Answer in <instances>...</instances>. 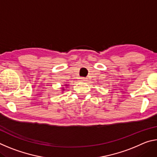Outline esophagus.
<instances>
[{
  "label": "esophagus",
  "instance_id": "34e87169",
  "mask_svg": "<svg viewBox=\"0 0 157 157\" xmlns=\"http://www.w3.org/2000/svg\"><path fill=\"white\" fill-rule=\"evenodd\" d=\"M79 82H86V81H87V78H79Z\"/></svg>",
  "mask_w": 157,
  "mask_h": 157
}]
</instances>
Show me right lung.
I'll return each instance as SVG.
<instances>
[{"instance_id":"obj_1","label":"right lung","mask_w":157,"mask_h":157,"mask_svg":"<svg viewBox=\"0 0 157 157\" xmlns=\"http://www.w3.org/2000/svg\"><path fill=\"white\" fill-rule=\"evenodd\" d=\"M65 86H68V84H65ZM64 88H63V87H62V91H64Z\"/></svg>"}]
</instances>
